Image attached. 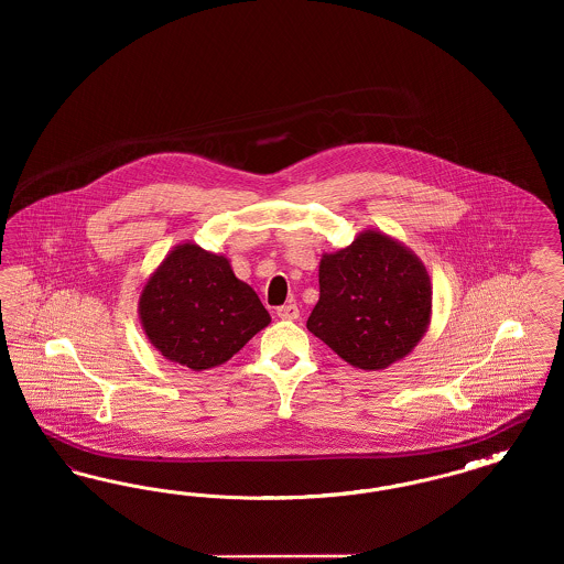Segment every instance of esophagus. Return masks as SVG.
Masks as SVG:
<instances>
[{
	"mask_svg": "<svg viewBox=\"0 0 564 564\" xmlns=\"http://www.w3.org/2000/svg\"><path fill=\"white\" fill-rule=\"evenodd\" d=\"M276 315H279V319H283V322H295V319L300 317V311H297L295 304H285V306H279V308H276Z\"/></svg>",
	"mask_w": 564,
	"mask_h": 564,
	"instance_id": "34e87169",
	"label": "esophagus"
}]
</instances>
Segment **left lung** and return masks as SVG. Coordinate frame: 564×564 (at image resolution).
<instances>
[{
	"mask_svg": "<svg viewBox=\"0 0 564 564\" xmlns=\"http://www.w3.org/2000/svg\"><path fill=\"white\" fill-rule=\"evenodd\" d=\"M433 285L402 241L368 228L349 247L323 253L319 302L306 327L359 370H384L423 340Z\"/></svg>",
	"mask_w": 564,
	"mask_h": 564,
	"instance_id": "1",
	"label": "left lung"
}]
</instances>
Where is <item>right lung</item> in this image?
<instances>
[{
  "instance_id": "1",
  "label": "right lung",
  "mask_w": 564,
  "mask_h": 564,
  "mask_svg": "<svg viewBox=\"0 0 564 564\" xmlns=\"http://www.w3.org/2000/svg\"><path fill=\"white\" fill-rule=\"evenodd\" d=\"M137 308L150 345L194 372L226 364L270 323L230 260L192 241L164 256L143 283Z\"/></svg>"
}]
</instances>
